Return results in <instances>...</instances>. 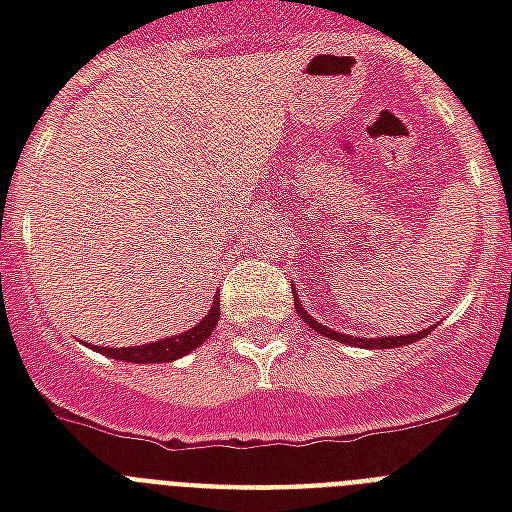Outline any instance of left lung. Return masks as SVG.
<instances>
[{
	"label": "left lung",
	"mask_w": 512,
	"mask_h": 512,
	"mask_svg": "<svg viewBox=\"0 0 512 512\" xmlns=\"http://www.w3.org/2000/svg\"><path fill=\"white\" fill-rule=\"evenodd\" d=\"M295 295V292H292ZM295 308L297 313H300V319L308 324L311 329H316L319 335L329 337V340H337V342H348V345H358V348H401V345H409V342L414 340H422V337L428 335L430 329H425V332H420V335H401V337H380V340H374V337H348L342 335V332H332L329 327H324V324H319V321L313 319L311 313L305 311L303 305H300V300H297L295 295Z\"/></svg>",
	"instance_id": "1"
}]
</instances>
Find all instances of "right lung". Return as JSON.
<instances>
[{
	"label": "right lung",
	"mask_w": 512,
	"mask_h": 512,
	"mask_svg": "<svg viewBox=\"0 0 512 512\" xmlns=\"http://www.w3.org/2000/svg\"><path fill=\"white\" fill-rule=\"evenodd\" d=\"M220 321V297L212 300V308L204 319L196 324L193 329L183 332L177 337H167V340L148 342V345H135V348H108V345H92L98 353H106L108 358H116V361H132V364H167V361H175V358L191 353L212 335V329L217 327Z\"/></svg>",
	"instance_id": "1"
}]
</instances>
